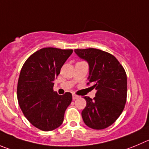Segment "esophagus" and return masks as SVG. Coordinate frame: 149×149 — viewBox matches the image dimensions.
<instances>
[{
    "label": "esophagus",
    "instance_id": "esophagus-1",
    "mask_svg": "<svg viewBox=\"0 0 149 149\" xmlns=\"http://www.w3.org/2000/svg\"><path fill=\"white\" fill-rule=\"evenodd\" d=\"M77 98H79V96H78V95H73V100H76V99H77Z\"/></svg>",
    "mask_w": 149,
    "mask_h": 149
}]
</instances>
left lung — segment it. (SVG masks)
I'll return each instance as SVG.
<instances>
[{"mask_svg":"<svg viewBox=\"0 0 149 149\" xmlns=\"http://www.w3.org/2000/svg\"><path fill=\"white\" fill-rule=\"evenodd\" d=\"M79 58L89 65L88 84L97 90L92 99L84 97L87 105L81 112L88 127L104 129L111 126L124 109L127 95V77L123 66L112 54L96 48L75 49Z\"/></svg>","mask_w":149,"mask_h":149,"instance_id":"left-lung-1","label":"left lung"}]
</instances>
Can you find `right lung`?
Returning a JSON list of instances; mask_svg holds the SVG:
<instances>
[{"mask_svg": "<svg viewBox=\"0 0 149 149\" xmlns=\"http://www.w3.org/2000/svg\"><path fill=\"white\" fill-rule=\"evenodd\" d=\"M73 50L42 48L30 56L18 79L17 100L23 115L33 126L45 132L62 125L72 94L54 91V80Z\"/></svg>", "mask_w": 149, "mask_h": 149, "instance_id": "obj_1", "label": "right lung"}]
</instances>
